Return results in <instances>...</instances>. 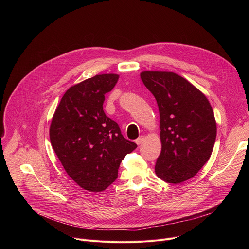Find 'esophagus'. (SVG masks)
I'll return each instance as SVG.
<instances>
[{"mask_svg": "<svg viewBox=\"0 0 249 249\" xmlns=\"http://www.w3.org/2000/svg\"><path fill=\"white\" fill-rule=\"evenodd\" d=\"M144 141H145V137H144V136H140V137H139L135 142H136V144H137V145H141L142 143H143Z\"/></svg>", "mask_w": 249, "mask_h": 249, "instance_id": "1", "label": "esophagus"}]
</instances>
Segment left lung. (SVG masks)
Masks as SVG:
<instances>
[{
	"label": "left lung",
	"instance_id": "obj_1",
	"mask_svg": "<svg viewBox=\"0 0 249 249\" xmlns=\"http://www.w3.org/2000/svg\"><path fill=\"white\" fill-rule=\"evenodd\" d=\"M141 79L160 111L161 152L156 174L167 183L186 181L198 173L214 149V111L203 92L175 73L145 71Z\"/></svg>",
	"mask_w": 249,
	"mask_h": 249
}]
</instances>
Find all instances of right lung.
<instances>
[{"label": "right lung", "mask_w": 249, "mask_h": 249, "mask_svg": "<svg viewBox=\"0 0 249 249\" xmlns=\"http://www.w3.org/2000/svg\"><path fill=\"white\" fill-rule=\"evenodd\" d=\"M119 76L96 75L71 87L61 98L50 125L51 145L66 172L82 188L100 192L115 181L120 162L137 145L105 115V93Z\"/></svg>", "instance_id": "obj_1"}]
</instances>
